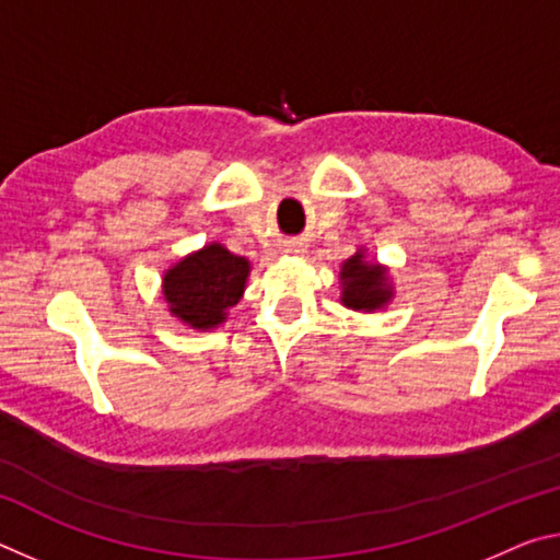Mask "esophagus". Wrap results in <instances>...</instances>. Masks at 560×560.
Segmentation results:
<instances>
[{
  "instance_id": "1",
  "label": "esophagus",
  "mask_w": 560,
  "mask_h": 560,
  "mask_svg": "<svg viewBox=\"0 0 560 560\" xmlns=\"http://www.w3.org/2000/svg\"><path fill=\"white\" fill-rule=\"evenodd\" d=\"M283 252L291 254V257H303V254H306L308 249H306V244H303V242H287Z\"/></svg>"
}]
</instances>
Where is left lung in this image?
<instances>
[{"instance_id": "left-lung-1", "label": "left lung", "mask_w": 560, "mask_h": 560, "mask_svg": "<svg viewBox=\"0 0 560 560\" xmlns=\"http://www.w3.org/2000/svg\"><path fill=\"white\" fill-rule=\"evenodd\" d=\"M340 303L360 314H375L393 301V279L381 261L368 259V249L360 246L353 257L340 264Z\"/></svg>"}]
</instances>
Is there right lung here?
<instances>
[{"mask_svg": "<svg viewBox=\"0 0 560 560\" xmlns=\"http://www.w3.org/2000/svg\"><path fill=\"white\" fill-rule=\"evenodd\" d=\"M252 264L220 242L189 252L163 273V299L170 316L195 330L222 326L244 296Z\"/></svg>", "mask_w": 560, "mask_h": 560, "instance_id": "obj_1", "label": "right lung"}]
</instances>
